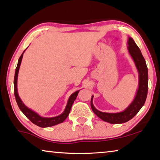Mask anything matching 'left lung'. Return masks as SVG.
Returning a JSON list of instances; mask_svg holds the SVG:
<instances>
[{"instance_id":"1","label":"left lung","mask_w":160,"mask_h":160,"mask_svg":"<svg viewBox=\"0 0 160 160\" xmlns=\"http://www.w3.org/2000/svg\"><path fill=\"white\" fill-rule=\"evenodd\" d=\"M129 53L135 62V66L139 73V88L135 98L130 105L125 110L118 113H108L98 110L92 104L93 96L91 98V108L94 113L103 121L111 124L125 123L135 117L142 107L144 105L148 91V71L145 60L142 52L132 38H129L128 41Z\"/></svg>"}]
</instances>
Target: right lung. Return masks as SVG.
Wrapping results in <instances>:
<instances>
[{
    "label": "right lung",
    "instance_id": "add662e5",
    "mask_svg": "<svg viewBox=\"0 0 160 160\" xmlns=\"http://www.w3.org/2000/svg\"><path fill=\"white\" fill-rule=\"evenodd\" d=\"M22 53V55L20 57L18 62L17 68L16 69V72H15V77H14V94H15V98H16V102L20 108V110L22 111V112L24 114V115L27 117L29 120L32 122V123L35 124L38 126L40 127V128H48V127H51L56 125L58 124L62 123L63 121H64L65 119L68 118V115L70 112V109L72 107L73 102L75 100L76 98L78 95V92H79L80 90H78L72 93V95L70 96L69 99H68V104L65 107V109L61 115L54 117V118H42V117L40 116L38 114H37L34 111H32L30 109L28 108L26 106L24 105V103L22 102V100L20 98L18 94V90H17V80H18V71L20 68V65H21V63L22 61V55H23V53Z\"/></svg>",
    "mask_w": 160,
    "mask_h": 160
}]
</instances>
